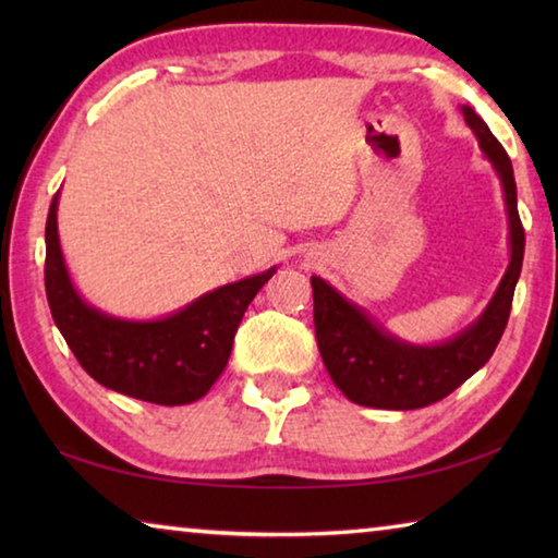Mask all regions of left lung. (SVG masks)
Here are the masks:
<instances>
[{
	"label": "left lung",
	"mask_w": 558,
	"mask_h": 558,
	"mask_svg": "<svg viewBox=\"0 0 558 558\" xmlns=\"http://www.w3.org/2000/svg\"><path fill=\"white\" fill-rule=\"evenodd\" d=\"M460 110L502 186L509 231L507 270L475 323L436 344L405 342L327 280L319 276L310 278L319 354L337 389L359 405L413 411L446 399L489 362L507 327L524 260V229L517 214L514 169L487 122L470 106H460Z\"/></svg>",
	"instance_id": "obj_1"
}]
</instances>
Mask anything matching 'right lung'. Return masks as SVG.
<instances>
[{"label": "right lung", "instance_id": "1", "mask_svg": "<svg viewBox=\"0 0 558 558\" xmlns=\"http://www.w3.org/2000/svg\"><path fill=\"white\" fill-rule=\"evenodd\" d=\"M59 196L46 219V298L65 344L93 379L132 399L199 401L226 369L243 313L278 266L204 292L165 317L108 315L81 295L59 239Z\"/></svg>", "mask_w": 558, "mask_h": 558}]
</instances>
